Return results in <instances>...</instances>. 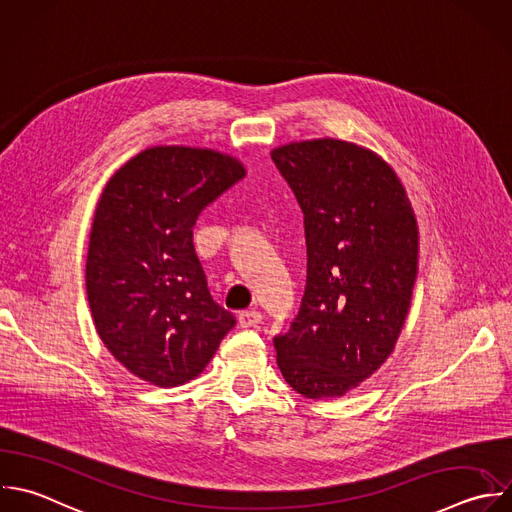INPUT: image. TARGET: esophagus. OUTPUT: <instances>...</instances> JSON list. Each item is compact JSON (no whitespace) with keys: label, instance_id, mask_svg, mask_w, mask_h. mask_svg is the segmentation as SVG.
<instances>
[{"label":"esophagus","instance_id":"1","mask_svg":"<svg viewBox=\"0 0 512 512\" xmlns=\"http://www.w3.org/2000/svg\"><path fill=\"white\" fill-rule=\"evenodd\" d=\"M262 322V314L258 310H244L238 314V324L242 328H254Z\"/></svg>","mask_w":512,"mask_h":512}]
</instances>
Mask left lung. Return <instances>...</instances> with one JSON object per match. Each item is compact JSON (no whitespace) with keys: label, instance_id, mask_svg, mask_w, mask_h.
<instances>
[{"label":"left lung","instance_id":"8db88e82","mask_svg":"<svg viewBox=\"0 0 512 512\" xmlns=\"http://www.w3.org/2000/svg\"><path fill=\"white\" fill-rule=\"evenodd\" d=\"M270 156L304 212L308 252L276 362L298 394L340 398L394 352L418 276V222L396 172L364 146L318 138Z\"/></svg>","mask_w":512,"mask_h":512}]
</instances>
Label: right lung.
I'll return each mask as SVG.
<instances>
[{"instance_id":"right-lung-1","label":"right lung","mask_w":512,"mask_h":512,"mask_svg":"<svg viewBox=\"0 0 512 512\" xmlns=\"http://www.w3.org/2000/svg\"><path fill=\"white\" fill-rule=\"evenodd\" d=\"M244 176L238 158L212 148L152 146L108 180L86 290L102 342L136 378L160 388L194 380L234 328L210 296L192 228Z\"/></svg>"}]
</instances>
